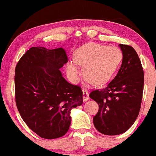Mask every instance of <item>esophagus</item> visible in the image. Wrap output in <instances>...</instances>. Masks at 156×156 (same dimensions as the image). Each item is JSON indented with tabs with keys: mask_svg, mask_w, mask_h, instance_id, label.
<instances>
[{
	"mask_svg": "<svg viewBox=\"0 0 156 156\" xmlns=\"http://www.w3.org/2000/svg\"><path fill=\"white\" fill-rule=\"evenodd\" d=\"M83 101H87L89 99V92L87 89H83Z\"/></svg>",
	"mask_w": 156,
	"mask_h": 156,
	"instance_id": "esophagus-1",
	"label": "esophagus"
}]
</instances>
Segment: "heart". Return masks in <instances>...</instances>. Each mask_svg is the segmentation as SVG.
Instances as JSON below:
<instances>
[{
	"label": "heart",
	"instance_id": "1",
	"mask_svg": "<svg viewBox=\"0 0 156 156\" xmlns=\"http://www.w3.org/2000/svg\"><path fill=\"white\" fill-rule=\"evenodd\" d=\"M122 58V54L119 48L89 43L76 52L74 62L77 65L84 67V77L89 82L100 85L106 83L112 78ZM67 71L73 80L78 79L80 71L74 64H68Z\"/></svg>",
	"mask_w": 156,
	"mask_h": 156
}]
</instances>
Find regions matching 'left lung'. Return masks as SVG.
<instances>
[{
	"mask_svg": "<svg viewBox=\"0 0 156 156\" xmlns=\"http://www.w3.org/2000/svg\"><path fill=\"white\" fill-rule=\"evenodd\" d=\"M122 62L117 76L105 88L91 92L89 97L99 105L93 117L94 127L105 135H119L133 124L140 111L144 71L135 50L119 44Z\"/></svg>",
	"mask_w": 156,
	"mask_h": 156,
	"instance_id": "obj_1",
	"label": "left lung"
}]
</instances>
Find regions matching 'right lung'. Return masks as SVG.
Masks as SVG:
<instances>
[{
    "label": "right lung",
    "mask_w": 156,
    "mask_h": 156,
    "mask_svg": "<svg viewBox=\"0 0 156 156\" xmlns=\"http://www.w3.org/2000/svg\"><path fill=\"white\" fill-rule=\"evenodd\" d=\"M67 61L62 48L32 47L16 65L17 108L28 128L44 139L65 135L71 109L83 103L80 87L68 83L60 71Z\"/></svg>",
    "instance_id": "add662e5"
}]
</instances>
